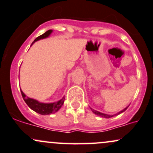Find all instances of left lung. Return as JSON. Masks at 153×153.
I'll list each match as a JSON object with an SVG mask.
<instances>
[{"label":"left lung","mask_w":153,"mask_h":153,"mask_svg":"<svg viewBox=\"0 0 153 153\" xmlns=\"http://www.w3.org/2000/svg\"><path fill=\"white\" fill-rule=\"evenodd\" d=\"M128 106H129V105H128ZM128 106H127V107H126V108H125L124 109L122 110V111H120V112H118L117 114H115V115H108V114H102V113H100V112H99V111H95V110H94V109H92V108H91V110H92V112L94 113V114H96V115H97V116H101V117H103V118H111V117H113V116H116V115H118V114H121V113L124 112V111H126V110L128 108Z\"/></svg>","instance_id":"obj_1"}]
</instances>
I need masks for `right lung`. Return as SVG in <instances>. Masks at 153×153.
Wrapping results in <instances>:
<instances>
[{
  "label": "right lung",
  "instance_id": "right-lung-1",
  "mask_svg": "<svg viewBox=\"0 0 153 153\" xmlns=\"http://www.w3.org/2000/svg\"><path fill=\"white\" fill-rule=\"evenodd\" d=\"M52 30H48L47 32H45V33L42 34V35L37 37V38L34 40V42H32V45H33V43H35L36 41L39 40V39H44L48 37L51 33H52ZM32 45H31V46H32ZM20 90H21L22 97H23L24 100L25 101V102L27 103V105H28L31 109L33 110L34 111H35L36 113H38V114L41 115H48L56 113L58 110L61 108V106L63 105V102H64L65 97H63L62 99L57 101V102H51V103H43V102H39V101L36 100L35 99L30 98V97H27V96H26L25 95V93L22 92L21 89H20Z\"/></svg>",
  "mask_w": 153,
  "mask_h": 153
}]
</instances>
